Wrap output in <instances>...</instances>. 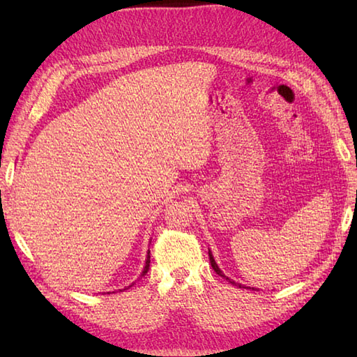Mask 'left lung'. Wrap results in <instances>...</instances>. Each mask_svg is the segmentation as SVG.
Masks as SVG:
<instances>
[{"label":"left lung","mask_w":357,"mask_h":357,"mask_svg":"<svg viewBox=\"0 0 357 357\" xmlns=\"http://www.w3.org/2000/svg\"><path fill=\"white\" fill-rule=\"evenodd\" d=\"M208 257H210V264H211V267H213V270H215V271L218 273V275H219V276H221V278H224V279H227V280H229V282H230V284H233V285H238L239 288H242V287H244V285H241V284H238V282H234V280L229 279V278H227V276L224 275V273H222V270L218 267V264H216V261H215V257H213V255H211V252H210V250H208Z\"/></svg>","instance_id":"left-lung-1"}]
</instances>
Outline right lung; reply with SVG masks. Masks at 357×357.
Returning a JSON list of instances; mask_svg holds the SVG:
<instances>
[{
	"label": "right lung",
	"instance_id": "add662e5",
	"mask_svg": "<svg viewBox=\"0 0 357 357\" xmlns=\"http://www.w3.org/2000/svg\"><path fill=\"white\" fill-rule=\"evenodd\" d=\"M149 267H150V250H149V252H147V257H146V265H144V270H142V273H141V278L144 276V275H146V273L149 271ZM135 284V282H133ZM132 284V285H133ZM132 285H128V287H132ZM127 287V288H128ZM127 288H124V290H127ZM119 291H123V290H119Z\"/></svg>",
	"mask_w": 357,
	"mask_h": 357
}]
</instances>
